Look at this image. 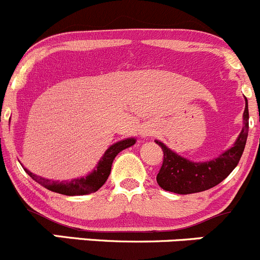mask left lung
I'll return each instance as SVG.
<instances>
[{"label":"left lung","instance_id":"8db88e82","mask_svg":"<svg viewBox=\"0 0 260 260\" xmlns=\"http://www.w3.org/2000/svg\"><path fill=\"white\" fill-rule=\"evenodd\" d=\"M244 110V127L239 135L235 145L218 156L217 158L207 162H191L181 157L178 153L169 150L164 143L156 141L164 152L162 165L158 171L156 180L164 190L178 194H190L207 190L220 184L230 175L240 161L245 148L249 132V110L248 100L245 99Z\"/></svg>","mask_w":260,"mask_h":260}]
</instances>
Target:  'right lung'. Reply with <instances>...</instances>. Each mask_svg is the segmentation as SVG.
Wrapping results in <instances>:
<instances>
[{
    "label": "right lung",
    "instance_id": "add662e5",
    "mask_svg": "<svg viewBox=\"0 0 260 260\" xmlns=\"http://www.w3.org/2000/svg\"><path fill=\"white\" fill-rule=\"evenodd\" d=\"M135 143V138H127V140L119 141V142L110 146V147L105 151L104 156H103L102 160L99 161L96 169H95L91 174H89L86 178L74 179V180L70 181H54L49 180V179H44L42 178V176L35 175V174H32L31 171H29L25 168L24 170L26 171L27 175H29L32 180H35L37 183H39L40 185L44 186V188L49 189V190L55 191V193L64 194V196H82V194H90L96 191L99 188H102L103 184L107 181L108 176H109L110 174V170H112V164L113 160L115 158V156H117L122 150L131 147V146H133Z\"/></svg>",
    "mask_w": 260,
    "mask_h": 260
}]
</instances>
